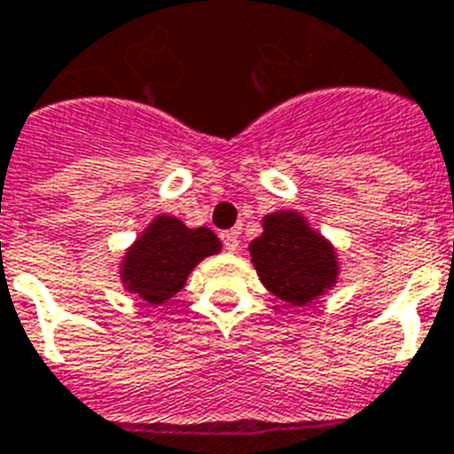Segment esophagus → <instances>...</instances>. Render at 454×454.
<instances>
[{
    "instance_id": "esophagus-1",
    "label": "esophagus",
    "mask_w": 454,
    "mask_h": 454,
    "mask_svg": "<svg viewBox=\"0 0 454 454\" xmlns=\"http://www.w3.org/2000/svg\"><path fill=\"white\" fill-rule=\"evenodd\" d=\"M221 242H223V247H226L228 252H238L239 233L238 231H223V233H221Z\"/></svg>"
}]
</instances>
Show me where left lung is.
Listing matches in <instances>:
<instances>
[{
	"instance_id": "8db88e82",
	"label": "left lung",
	"mask_w": 454,
	"mask_h": 454,
	"mask_svg": "<svg viewBox=\"0 0 454 454\" xmlns=\"http://www.w3.org/2000/svg\"><path fill=\"white\" fill-rule=\"evenodd\" d=\"M263 233L249 245L261 282L285 303L301 308L338 282V254L301 212L279 209L263 216Z\"/></svg>"
}]
</instances>
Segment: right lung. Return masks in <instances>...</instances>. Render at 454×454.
I'll list each match as a JSON object with an SVG mask.
<instances>
[{"label":"right lung","instance_id":"obj_1","mask_svg":"<svg viewBox=\"0 0 454 454\" xmlns=\"http://www.w3.org/2000/svg\"><path fill=\"white\" fill-rule=\"evenodd\" d=\"M221 252V239L209 228H189L176 216L160 215L125 249L121 282L151 305L179 294L193 268Z\"/></svg>","mask_w":454,"mask_h":454}]
</instances>
